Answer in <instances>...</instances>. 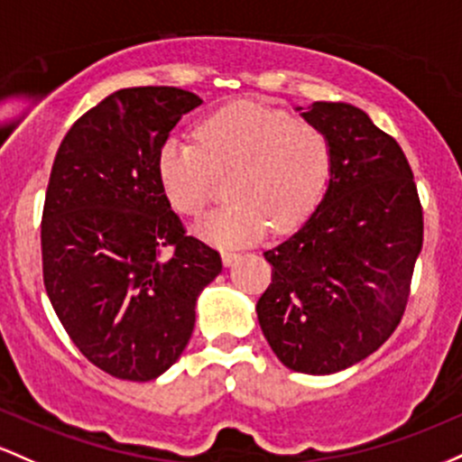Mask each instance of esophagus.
Here are the masks:
<instances>
[{
  "instance_id": "obj_1",
  "label": "esophagus",
  "mask_w": 462,
  "mask_h": 462,
  "mask_svg": "<svg viewBox=\"0 0 462 462\" xmlns=\"http://www.w3.org/2000/svg\"><path fill=\"white\" fill-rule=\"evenodd\" d=\"M237 257L240 255H237L236 251H222V263H225V266H231Z\"/></svg>"
}]
</instances>
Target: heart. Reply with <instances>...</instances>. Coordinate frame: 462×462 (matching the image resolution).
I'll return each instance as SVG.
<instances>
[{
    "mask_svg": "<svg viewBox=\"0 0 462 462\" xmlns=\"http://www.w3.org/2000/svg\"><path fill=\"white\" fill-rule=\"evenodd\" d=\"M331 172L328 134L314 124L259 102H236L196 126V143L170 137L157 174L168 203L199 214L216 176L231 174L229 203L194 222V233L217 246H246L273 231L300 225L323 196Z\"/></svg>",
    "mask_w": 462,
    "mask_h": 462,
    "instance_id": "heart-1",
    "label": "heart"
}]
</instances>
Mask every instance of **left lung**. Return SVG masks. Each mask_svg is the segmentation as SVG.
Wrapping results in <instances>:
<instances>
[{"instance_id": "obj_1", "label": "left lung", "mask_w": 462, "mask_h": 462, "mask_svg": "<svg viewBox=\"0 0 462 462\" xmlns=\"http://www.w3.org/2000/svg\"><path fill=\"white\" fill-rule=\"evenodd\" d=\"M300 117L328 134L329 183L299 231L263 253L273 282L257 319L288 369L329 375L380 349L402 320L423 211L406 154L362 108L314 102Z\"/></svg>"}]
</instances>
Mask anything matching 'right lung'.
I'll return each instance as SVG.
<instances>
[{
  "instance_id": "1",
  "label": "right lung",
  "mask_w": 462,
  "mask_h": 462,
  "mask_svg": "<svg viewBox=\"0 0 462 462\" xmlns=\"http://www.w3.org/2000/svg\"><path fill=\"white\" fill-rule=\"evenodd\" d=\"M196 93L119 89L60 142L45 191L43 283L80 354L119 380L148 382L179 360L196 299L222 271L185 233L157 174L159 150Z\"/></svg>"
}]
</instances>
